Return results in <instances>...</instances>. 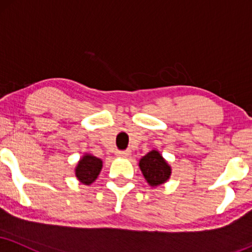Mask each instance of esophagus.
<instances>
[{
	"mask_svg": "<svg viewBox=\"0 0 252 252\" xmlns=\"http://www.w3.org/2000/svg\"><path fill=\"white\" fill-rule=\"evenodd\" d=\"M117 155L118 157H123V158H126L129 155V151H119L117 152Z\"/></svg>",
	"mask_w": 252,
	"mask_h": 252,
	"instance_id": "esophagus-1",
	"label": "esophagus"
}]
</instances>
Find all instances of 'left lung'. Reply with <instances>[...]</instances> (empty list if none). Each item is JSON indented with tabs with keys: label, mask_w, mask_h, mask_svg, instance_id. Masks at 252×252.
Wrapping results in <instances>:
<instances>
[{
	"label": "left lung",
	"mask_w": 252,
	"mask_h": 252,
	"mask_svg": "<svg viewBox=\"0 0 252 252\" xmlns=\"http://www.w3.org/2000/svg\"><path fill=\"white\" fill-rule=\"evenodd\" d=\"M142 175L151 187H159L164 182L168 181L172 174V168L163 159L159 151L148 152L145 157L139 161Z\"/></svg>",
	"instance_id": "obj_1"
}]
</instances>
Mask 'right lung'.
Listing matches in <instances>:
<instances>
[{
  "label": "right lung",
  "mask_w": 252,
  "mask_h": 252,
  "mask_svg": "<svg viewBox=\"0 0 252 252\" xmlns=\"http://www.w3.org/2000/svg\"><path fill=\"white\" fill-rule=\"evenodd\" d=\"M102 168V161L94 155L88 154L83 155L82 159L78 161L74 174L78 181L83 185L90 186L97 180L99 173Z\"/></svg>",
  "instance_id": "obj_1"
}]
</instances>
